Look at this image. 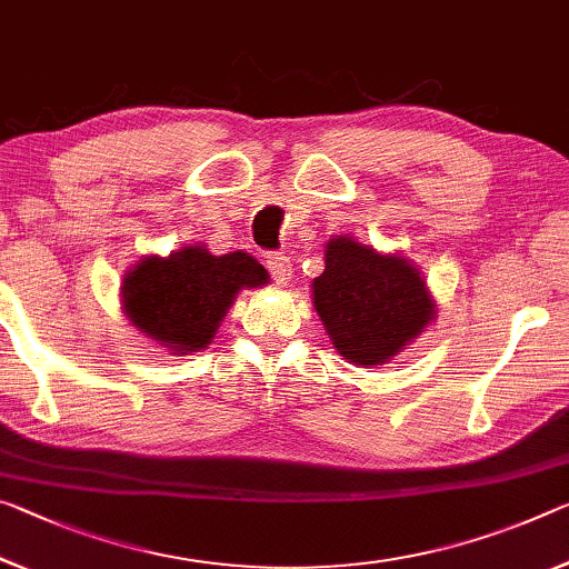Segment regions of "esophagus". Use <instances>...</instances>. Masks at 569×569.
<instances>
[{
	"instance_id": "obj_1",
	"label": "esophagus",
	"mask_w": 569,
	"mask_h": 569,
	"mask_svg": "<svg viewBox=\"0 0 569 569\" xmlns=\"http://www.w3.org/2000/svg\"><path fill=\"white\" fill-rule=\"evenodd\" d=\"M266 266H268L270 276H273V281L278 286H286L288 281H291L293 266H291V258H288V256H281V252H270V256H266Z\"/></svg>"
}]
</instances>
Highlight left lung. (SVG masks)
I'll return each mask as SVG.
<instances>
[{"label": "left lung", "instance_id": "1", "mask_svg": "<svg viewBox=\"0 0 569 569\" xmlns=\"http://www.w3.org/2000/svg\"><path fill=\"white\" fill-rule=\"evenodd\" d=\"M313 306L339 355L365 367L387 362L432 321L418 268L349 238L327 246V268L313 278Z\"/></svg>", "mask_w": 569, "mask_h": 569}]
</instances>
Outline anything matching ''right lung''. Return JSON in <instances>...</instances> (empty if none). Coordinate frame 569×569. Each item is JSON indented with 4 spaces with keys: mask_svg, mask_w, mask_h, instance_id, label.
<instances>
[{
    "mask_svg": "<svg viewBox=\"0 0 569 569\" xmlns=\"http://www.w3.org/2000/svg\"><path fill=\"white\" fill-rule=\"evenodd\" d=\"M268 281L266 268L248 252L210 256L202 246L143 258L123 278L126 317L141 333L179 355L197 351L218 331L240 288Z\"/></svg>",
    "mask_w": 569,
    "mask_h": 569,
    "instance_id": "obj_1",
    "label": "right lung"
}]
</instances>
